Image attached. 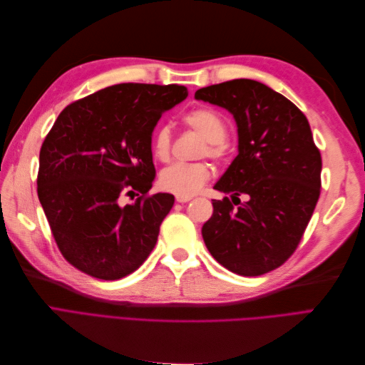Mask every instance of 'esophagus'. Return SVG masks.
Instances as JSON below:
<instances>
[{"mask_svg":"<svg viewBox=\"0 0 365 365\" xmlns=\"http://www.w3.org/2000/svg\"><path fill=\"white\" fill-rule=\"evenodd\" d=\"M192 200V196H181V195H176V202H189Z\"/></svg>","mask_w":365,"mask_h":365,"instance_id":"obj_1","label":"esophagus"}]
</instances>
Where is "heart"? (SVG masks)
<instances>
[{
  "mask_svg": "<svg viewBox=\"0 0 365 365\" xmlns=\"http://www.w3.org/2000/svg\"><path fill=\"white\" fill-rule=\"evenodd\" d=\"M182 123L197 132L204 143L200 150L201 157H208L217 163L225 161L230 153L227 140V123L216 109L196 106L181 117ZM152 153L158 161L168 163L172 155V134L168 126H160L152 137ZM212 176L207 163H175L160 175V184L164 190L175 195L190 196L200 192Z\"/></svg>",
  "mask_w": 365,
  "mask_h": 365,
  "instance_id": "obj_1",
  "label": "heart"
}]
</instances>
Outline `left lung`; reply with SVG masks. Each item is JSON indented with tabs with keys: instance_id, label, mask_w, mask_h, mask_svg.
<instances>
[{
	"instance_id": "8db88e82",
	"label": "left lung",
	"mask_w": 365,
	"mask_h": 365,
	"mask_svg": "<svg viewBox=\"0 0 365 365\" xmlns=\"http://www.w3.org/2000/svg\"><path fill=\"white\" fill-rule=\"evenodd\" d=\"M195 97L228 109L239 134L237 157L215 185L231 200H212L205 245L231 272L267 274L292 256L318 202L322 153L311 126L291 101L257 81L210 85Z\"/></svg>"
}]
</instances>
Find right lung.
<instances>
[{
	"label": "right lung",
	"mask_w": 365,
	"mask_h": 365,
	"mask_svg": "<svg viewBox=\"0 0 365 365\" xmlns=\"http://www.w3.org/2000/svg\"><path fill=\"white\" fill-rule=\"evenodd\" d=\"M182 85L118 83L70 103L39 152L38 197L62 256L101 280L134 272L175 197L150 195L152 130ZM138 196L134 203L123 200Z\"/></svg>",
	"instance_id": "add662e5"
}]
</instances>
